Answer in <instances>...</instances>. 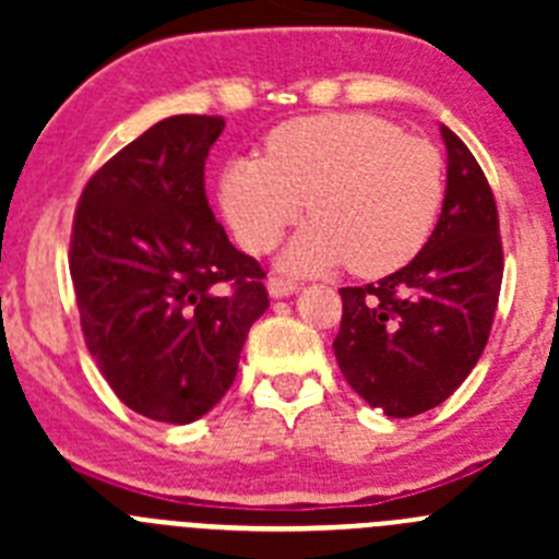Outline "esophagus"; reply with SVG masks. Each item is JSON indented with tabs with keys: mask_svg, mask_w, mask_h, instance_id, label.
I'll return each instance as SVG.
<instances>
[{
	"mask_svg": "<svg viewBox=\"0 0 559 559\" xmlns=\"http://www.w3.org/2000/svg\"><path fill=\"white\" fill-rule=\"evenodd\" d=\"M265 285H269L271 299H285V296H290V294H296V290H299V285L290 283V280H280V276H271Z\"/></svg>",
	"mask_w": 559,
	"mask_h": 559,
	"instance_id": "1",
	"label": "esophagus"
}]
</instances>
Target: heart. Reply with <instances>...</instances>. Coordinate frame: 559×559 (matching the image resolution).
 I'll list each match as a JSON object with an SVG mask.
<instances>
[{
  "label": "heart",
  "instance_id": "b5f03b06",
  "mask_svg": "<svg viewBox=\"0 0 559 559\" xmlns=\"http://www.w3.org/2000/svg\"><path fill=\"white\" fill-rule=\"evenodd\" d=\"M442 190L431 142L369 114H322L274 128L263 159L226 162L218 204L251 254L274 249L305 206L313 224L285 249L283 269L319 274L349 260L355 274L383 276L426 246Z\"/></svg>",
  "mask_w": 559,
  "mask_h": 559
}]
</instances>
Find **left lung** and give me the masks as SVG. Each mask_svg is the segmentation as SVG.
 I'll return each mask as SVG.
<instances>
[{
	"label": "left lung",
	"instance_id": "8db88e82",
	"mask_svg": "<svg viewBox=\"0 0 559 559\" xmlns=\"http://www.w3.org/2000/svg\"><path fill=\"white\" fill-rule=\"evenodd\" d=\"M442 212L406 269L364 288H341L335 360L349 386L386 417L445 403L490 338L501 294L498 210L476 156L448 126Z\"/></svg>",
	"mask_w": 559,
	"mask_h": 559
}]
</instances>
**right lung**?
<instances>
[{
    "label": "right lung",
    "instance_id": "right-lung-1",
    "mask_svg": "<svg viewBox=\"0 0 559 559\" xmlns=\"http://www.w3.org/2000/svg\"><path fill=\"white\" fill-rule=\"evenodd\" d=\"M221 117L176 114L88 179L69 271L86 347L114 394L156 423L204 417L269 308L263 269L229 243L204 192Z\"/></svg>",
    "mask_w": 559,
    "mask_h": 559
}]
</instances>
